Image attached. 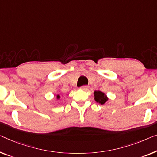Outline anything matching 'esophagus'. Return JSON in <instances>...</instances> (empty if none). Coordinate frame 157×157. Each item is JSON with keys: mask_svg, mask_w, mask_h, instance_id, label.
Instances as JSON below:
<instances>
[{"mask_svg": "<svg viewBox=\"0 0 157 157\" xmlns=\"http://www.w3.org/2000/svg\"><path fill=\"white\" fill-rule=\"evenodd\" d=\"M80 89H82V90H85V91H86L89 89V86H87V85H83V86H81Z\"/></svg>", "mask_w": 157, "mask_h": 157, "instance_id": "34e87169", "label": "esophagus"}]
</instances>
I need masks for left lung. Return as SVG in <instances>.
<instances>
[{
	"label": "left lung",
	"instance_id": "obj_1",
	"mask_svg": "<svg viewBox=\"0 0 157 157\" xmlns=\"http://www.w3.org/2000/svg\"><path fill=\"white\" fill-rule=\"evenodd\" d=\"M94 99L95 101L101 104H104L108 100V98L104 93L101 92V91H95L94 92Z\"/></svg>",
	"mask_w": 157,
	"mask_h": 157
}]
</instances>
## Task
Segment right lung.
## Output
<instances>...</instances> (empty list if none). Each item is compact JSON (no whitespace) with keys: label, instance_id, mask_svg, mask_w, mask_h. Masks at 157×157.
<instances>
[{"label":"right lung","instance_id":"right-lung-1","mask_svg":"<svg viewBox=\"0 0 157 157\" xmlns=\"http://www.w3.org/2000/svg\"><path fill=\"white\" fill-rule=\"evenodd\" d=\"M59 97H60V96H59V95H58V96H57V98H58H58H59Z\"/></svg>","mask_w":157,"mask_h":157}]
</instances>
